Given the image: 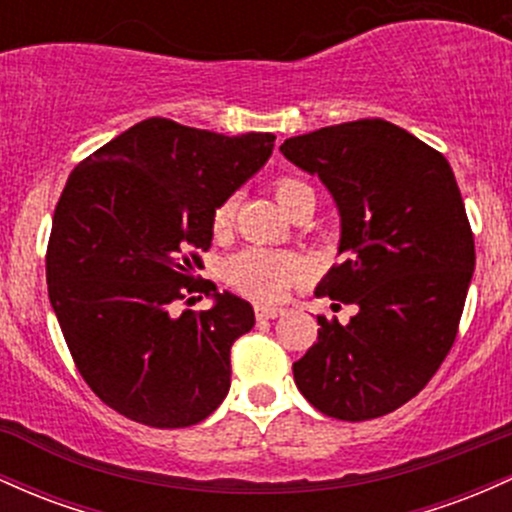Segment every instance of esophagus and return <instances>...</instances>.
Here are the masks:
<instances>
[{"label": "esophagus", "instance_id": "1", "mask_svg": "<svg viewBox=\"0 0 512 512\" xmlns=\"http://www.w3.org/2000/svg\"><path fill=\"white\" fill-rule=\"evenodd\" d=\"M280 314H283V309H278V307H256V319L258 321H268V319H278Z\"/></svg>", "mask_w": 512, "mask_h": 512}]
</instances>
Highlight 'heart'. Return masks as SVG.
Listing matches in <instances>:
<instances>
[{
	"mask_svg": "<svg viewBox=\"0 0 512 512\" xmlns=\"http://www.w3.org/2000/svg\"><path fill=\"white\" fill-rule=\"evenodd\" d=\"M273 193L278 203L290 212L292 217L304 208H314V191L307 183L292 176H280L273 181ZM234 210H237V198L220 200L212 208L210 227L215 237L229 232L234 222ZM302 261L297 256L285 254V251L261 249V246H251V249L239 251L225 263V280L234 290L241 292L244 297L256 302H280L287 295L292 285L302 278Z\"/></svg>",
	"mask_w": 512,
	"mask_h": 512,
	"instance_id": "heart-1",
	"label": "heart"
}]
</instances>
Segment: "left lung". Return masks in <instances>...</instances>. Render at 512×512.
Returning a JSON list of instances; mask_svg holds the SVG:
<instances>
[{
    "label": "left lung",
    "mask_w": 512,
    "mask_h": 512,
    "mask_svg": "<svg viewBox=\"0 0 512 512\" xmlns=\"http://www.w3.org/2000/svg\"><path fill=\"white\" fill-rule=\"evenodd\" d=\"M280 152L317 174L341 212L343 261L317 297L353 304L348 324L319 314L317 343L292 365L297 389L338 421H370L411 401L457 338L474 234L438 149L382 118L290 137Z\"/></svg>",
    "instance_id": "left-lung-1"
}]
</instances>
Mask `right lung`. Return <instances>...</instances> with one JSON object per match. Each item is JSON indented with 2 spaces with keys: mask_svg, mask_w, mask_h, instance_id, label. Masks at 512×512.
I'll list each match as a JSON object with an SVG mask.
<instances>
[{
  "mask_svg": "<svg viewBox=\"0 0 512 512\" xmlns=\"http://www.w3.org/2000/svg\"><path fill=\"white\" fill-rule=\"evenodd\" d=\"M273 142L149 118L74 166L50 229L48 295L79 375L120 416L188 428L227 396L229 353L254 329V307L193 268L212 244V208ZM193 291H215L216 307L176 318Z\"/></svg>",
  "mask_w": 512,
  "mask_h": 512,
  "instance_id": "add662e5",
  "label": "right lung"
}]
</instances>
